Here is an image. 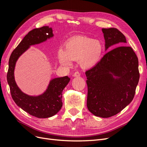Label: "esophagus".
<instances>
[{"label":"esophagus","mask_w":147,"mask_h":147,"mask_svg":"<svg viewBox=\"0 0 147 147\" xmlns=\"http://www.w3.org/2000/svg\"><path fill=\"white\" fill-rule=\"evenodd\" d=\"M80 73L79 72H78V71H77V72H75L74 74V77H79L80 76Z\"/></svg>","instance_id":"obj_1"}]
</instances>
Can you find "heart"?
Wrapping results in <instances>:
<instances>
[{
  "instance_id": "b5f03b06",
  "label": "heart",
  "mask_w": 147,
  "mask_h": 147,
  "mask_svg": "<svg viewBox=\"0 0 147 147\" xmlns=\"http://www.w3.org/2000/svg\"><path fill=\"white\" fill-rule=\"evenodd\" d=\"M103 46L98 40L88 37H75L66 43L65 48H60L58 58L60 63L70 65L71 61H79L84 69H90L96 65L99 61Z\"/></svg>"
}]
</instances>
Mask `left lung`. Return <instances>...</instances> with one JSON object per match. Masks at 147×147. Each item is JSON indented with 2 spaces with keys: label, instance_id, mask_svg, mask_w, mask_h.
Segmentation results:
<instances>
[{
  "label": "left lung",
  "instance_id": "obj_1",
  "mask_svg": "<svg viewBox=\"0 0 147 147\" xmlns=\"http://www.w3.org/2000/svg\"><path fill=\"white\" fill-rule=\"evenodd\" d=\"M102 30L106 49L126 43L125 36L117 29ZM85 74L89 111L96 117L109 118L121 112L134 98L140 77L139 61L131 47L119 46L107 53ZM113 74L119 78L114 79Z\"/></svg>",
  "mask_w": 147,
  "mask_h": 147
}]
</instances>
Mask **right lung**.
Here are the masks:
<instances>
[{"label":"right lung","instance_id":"1","mask_svg":"<svg viewBox=\"0 0 147 147\" xmlns=\"http://www.w3.org/2000/svg\"><path fill=\"white\" fill-rule=\"evenodd\" d=\"M53 36L52 29L48 26L30 30L13 51L8 63L7 78L13 100L25 112L38 118L53 117L61 110L63 106L62 92L69 82L70 78L65 76L53 79L43 94L29 96L18 87L15 80L14 70L17 59L30 45L43 42Z\"/></svg>","mask_w":147,"mask_h":147}]
</instances>
